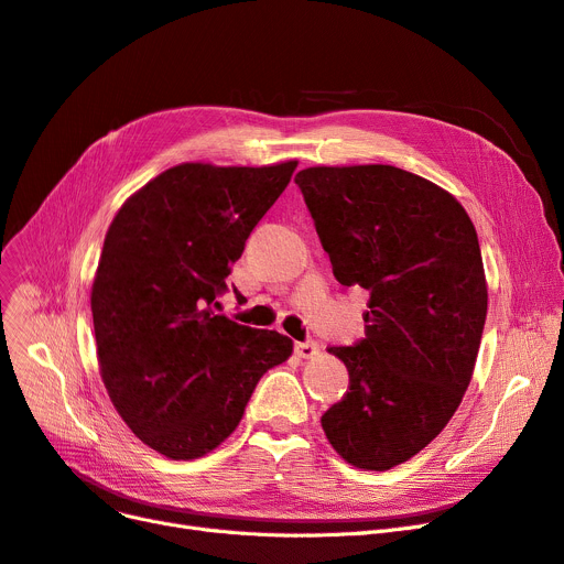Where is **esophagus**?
Masks as SVG:
<instances>
[{
    "label": "esophagus",
    "instance_id": "34e87169",
    "mask_svg": "<svg viewBox=\"0 0 564 564\" xmlns=\"http://www.w3.org/2000/svg\"><path fill=\"white\" fill-rule=\"evenodd\" d=\"M295 352H297L300 357H304V359H311V357H315L317 352H321V346H317L315 340H304V343H297Z\"/></svg>",
    "mask_w": 564,
    "mask_h": 564
}]
</instances>
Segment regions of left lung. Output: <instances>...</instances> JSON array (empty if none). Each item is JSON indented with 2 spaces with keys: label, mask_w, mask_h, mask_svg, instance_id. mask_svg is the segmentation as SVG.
I'll return each mask as SVG.
<instances>
[{
  "label": "left lung",
  "mask_w": 564,
  "mask_h": 564,
  "mask_svg": "<svg viewBox=\"0 0 564 564\" xmlns=\"http://www.w3.org/2000/svg\"><path fill=\"white\" fill-rule=\"evenodd\" d=\"M295 182L336 281L371 295L366 336L327 348L350 384L321 424L343 460L384 473L447 426L470 384L488 306L477 230L449 191L394 165H315Z\"/></svg>",
  "instance_id": "left-lung-1"
}]
</instances>
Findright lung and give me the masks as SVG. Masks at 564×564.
<instances>
[{
    "mask_svg": "<svg viewBox=\"0 0 564 564\" xmlns=\"http://www.w3.org/2000/svg\"><path fill=\"white\" fill-rule=\"evenodd\" d=\"M295 167L180 163L127 198L106 232L91 283L101 380L165 458L214 452L262 373L292 355L288 336L237 325L214 300Z\"/></svg>",
    "mask_w": 564,
    "mask_h": 564,
    "instance_id": "obj_1",
    "label": "right lung"
}]
</instances>
